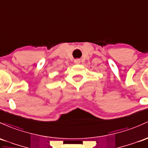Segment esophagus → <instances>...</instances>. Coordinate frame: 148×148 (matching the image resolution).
<instances>
[{
  "label": "esophagus",
  "mask_w": 148,
  "mask_h": 148,
  "mask_svg": "<svg viewBox=\"0 0 148 148\" xmlns=\"http://www.w3.org/2000/svg\"><path fill=\"white\" fill-rule=\"evenodd\" d=\"M80 62H81V60L79 59H76V60H74V63H75V64H80Z\"/></svg>",
  "instance_id": "esophagus-1"
}]
</instances>
